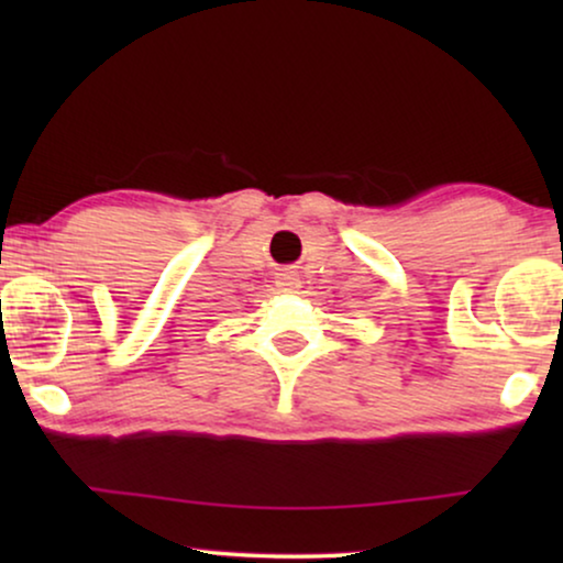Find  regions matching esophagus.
I'll return each mask as SVG.
<instances>
[{"mask_svg":"<svg viewBox=\"0 0 563 563\" xmlns=\"http://www.w3.org/2000/svg\"><path fill=\"white\" fill-rule=\"evenodd\" d=\"M276 287H279L282 291H297L299 287H302V282H299V276L295 272H279L276 274Z\"/></svg>","mask_w":563,"mask_h":563,"instance_id":"1","label":"esophagus"}]
</instances>
